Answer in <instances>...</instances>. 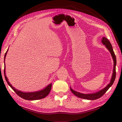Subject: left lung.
I'll return each instance as SVG.
<instances>
[{"label":"left lung","mask_w":122,"mask_h":122,"mask_svg":"<svg viewBox=\"0 0 122 122\" xmlns=\"http://www.w3.org/2000/svg\"><path fill=\"white\" fill-rule=\"evenodd\" d=\"M102 42L103 45H104L106 46V47L107 48V49L111 52V55H112V56L114 61L113 73L112 79H111V82L104 89H102V90L100 91L97 92V93H93V94H82V93H80L75 91L73 90L71 88H70L71 92L73 93V94H74L78 97L83 98V99L90 100H95L98 99V98L102 97V96L104 95L106 92H107V91L109 89V88L111 86H112L114 82L115 81V79L116 77V59L115 54L114 52L112 45L111 44L110 41L108 40L107 38L103 37L102 39Z\"/></svg>","instance_id":"1"}]
</instances>
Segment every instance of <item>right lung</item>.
<instances>
[{"mask_svg":"<svg viewBox=\"0 0 122 122\" xmlns=\"http://www.w3.org/2000/svg\"><path fill=\"white\" fill-rule=\"evenodd\" d=\"M8 50L7 52L5 54V57H4V62H5V59L6 58V54L7 53ZM4 74H5V80H6L7 82V83L9 84V86L11 87V89L14 91L15 92V93L20 97L24 99L27 100H40L42 99L43 98L46 97V96H47L49 93H50L51 89V86H52V83L50 84L49 85H48L45 89H44L42 90H41L40 91L38 92H30V93H26V92H23L21 91H18L13 87L12 85L10 84V83L8 81L7 77L6 76V74H5V65L4 67Z\"/></svg>","mask_w":122,"mask_h":122,"instance_id":"add662e5","label":"right lung"}]
</instances>
